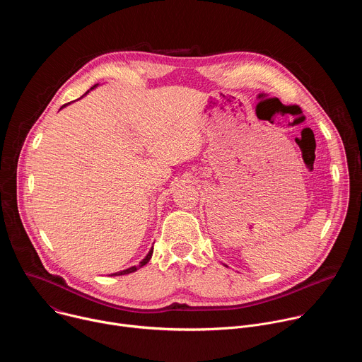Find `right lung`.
<instances>
[{"label": "right lung", "instance_id": "right-lung-1", "mask_svg": "<svg viewBox=\"0 0 362 362\" xmlns=\"http://www.w3.org/2000/svg\"><path fill=\"white\" fill-rule=\"evenodd\" d=\"M97 86H98V84H94V86H93V87H91V88H90V90H88V91H91V90H94V88H95V87H97ZM88 91H87V93H88ZM87 93H86V94H87ZM86 94H84V95H86ZM69 105H70V103H69ZM66 106H67V105H64V106H63V107H66ZM63 107H62V109H63ZM62 109H60V110H62ZM151 255H153V247H151V249H150V250H148V253H147V255H146V256H144V257H143V259H141V261H140V262H139V265H137V267H132V268H127V269H124V271H120V272H116V274H112V275H109V276H120V275H127V274H132V272H136V271H137V269H140V268H141V267H144V265H146V264H147V262H148V261H150V257H151Z\"/></svg>", "mask_w": 362, "mask_h": 362}]
</instances>
